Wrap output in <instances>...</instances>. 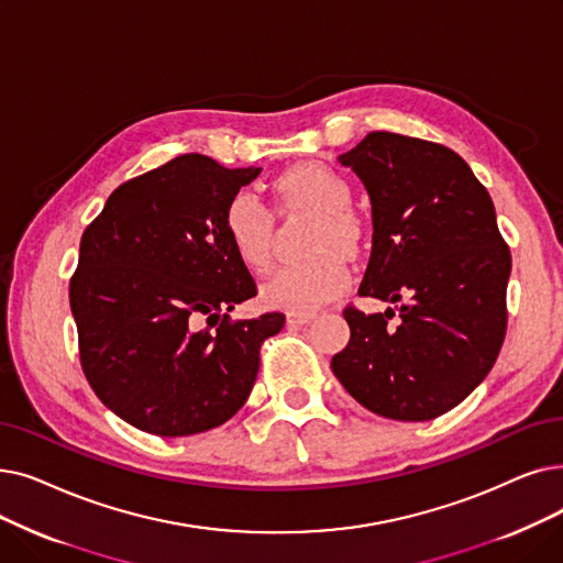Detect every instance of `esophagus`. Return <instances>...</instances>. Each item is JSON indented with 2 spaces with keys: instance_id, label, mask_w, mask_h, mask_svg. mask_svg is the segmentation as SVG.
Returning <instances> with one entry per match:
<instances>
[{
  "instance_id": "34e87169",
  "label": "esophagus",
  "mask_w": 563,
  "mask_h": 563,
  "mask_svg": "<svg viewBox=\"0 0 563 563\" xmlns=\"http://www.w3.org/2000/svg\"><path fill=\"white\" fill-rule=\"evenodd\" d=\"M314 320V312H289L287 314V324L289 327H306Z\"/></svg>"
}]
</instances>
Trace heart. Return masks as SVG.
<instances>
[{
  "label": "heart",
  "mask_w": 563,
  "mask_h": 563,
  "mask_svg": "<svg viewBox=\"0 0 563 563\" xmlns=\"http://www.w3.org/2000/svg\"><path fill=\"white\" fill-rule=\"evenodd\" d=\"M287 211L314 213L308 260L285 264L262 285V301L272 308L308 312L350 287L345 253L354 255L363 241V223L350 207L352 186L322 163H299L274 181ZM223 228L239 262L264 272L272 260L274 211L253 190H236L223 211Z\"/></svg>",
  "instance_id": "obj_1"
}]
</instances>
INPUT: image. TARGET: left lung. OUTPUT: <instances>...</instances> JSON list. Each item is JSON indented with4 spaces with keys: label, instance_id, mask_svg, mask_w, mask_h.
I'll return each mask as SVG.
<instances>
[{
    "label": "left lung",
    "instance_id": "left-lung-1",
    "mask_svg": "<svg viewBox=\"0 0 563 563\" xmlns=\"http://www.w3.org/2000/svg\"><path fill=\"white\" fill-rule=\"evenodd\" d=\"M340 163L373 202L358 295L405 303L342 310L350 342L333 375L384 419H437L487 377L506 338L510 251L493 198L453 150L419 137L373 131Z\"/></svg>",
    "mask_w": 563,
    "mask_h": 563
}]
</instances>
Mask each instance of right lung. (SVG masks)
Returning <instances> with one entry per match:
<instances>
[{
  "label": "right lung",
  "mask_w": 563,
  "mask_h": 563,
  "mask_svg": "<svg viewBox=\"0 0 563 563\" xmlns=\"http://www.w3.org/2000/svg\"><path fill=\"white\" fill-rule=\"evenodd\" d=\"M257 175L177 156L121 184L80 239L68 299L82 373L137 430L186 437L230 421L251 396L262 342L285 324L283 312L230 320L257 287L223 211Z\"/></svg>",
  "instance_id": "right-lung-1"
}]
</instances>
